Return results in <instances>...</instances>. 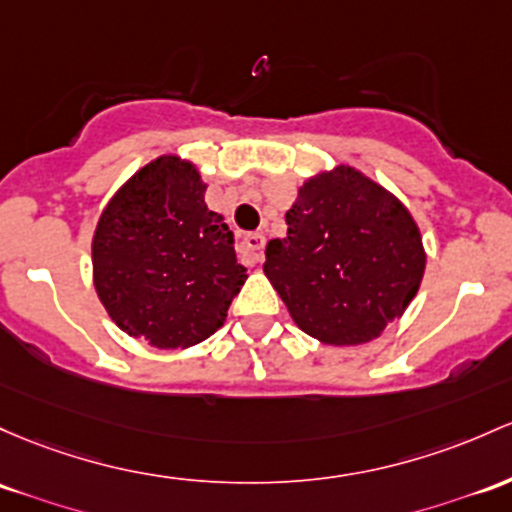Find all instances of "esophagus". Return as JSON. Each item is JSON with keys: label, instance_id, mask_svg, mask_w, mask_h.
I'll use <instances>...</instances> for the list:
<instances>
[{"label": "esophagus", "instance_id": "34e87169", "mask_svg": "<svg viewBox=\"0 0 512 512\" xmlns=\"http://www.w3.org/2000/svg\"><path fill=\"white\" fill-rule=\"evenodd\" d=\"M238 250L247 262H252V265H255V262L262 260V250H265V235H260V233L243 235L238 243Z\"/></svg>", "mask_w": 512, "mask_h": 512}]
</instances>
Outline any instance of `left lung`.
Wrapping results in <instances>:
<instances>
[{
    "mask_svg": "<svg viewBox=\"0 0 512 512\" xmlns=\"http://www.w3.org/2000/svg\"><path fill=\"white\" fill-rule=\"evenodd\" d=\"M269 240L265 274L303 333L362 345L401 318L418 294L425 250L396 196L352 167L308 179Z\"/></svg>",
    "mask_w": 512,
    "mask_h": 512,
    "instance_id": "1",
    "label": "left lung"
}]
</instances>
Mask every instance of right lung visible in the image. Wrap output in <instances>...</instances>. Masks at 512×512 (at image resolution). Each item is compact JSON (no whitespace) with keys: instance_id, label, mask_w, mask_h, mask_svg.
Returning a JSON list of instances; mask_svg holds the SVG:
<instances>
[{"instance_id":"add662e5","label":"right lung","mask_w":512,"mask_h":512,"mask_svg":"<svg viewBox=\"0 0 512 512\" xmlns=\"http://www.w3.org/2000/svg\"><path fill=\"white\" fill-rule=\"evenodd\" d=\"M204 192L192 162L162 155L123 184L94 230L101 303L121 330L160 350L216 333L247 279L233 230Z\"/></svg>"}]
</instances>
